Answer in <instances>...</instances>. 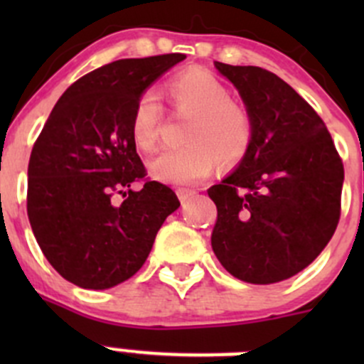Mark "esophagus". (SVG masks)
I'll use <instances>...</instances> for the list:
<instances>
[{
  "label": "esophagus",
  "mask_w": 364,
  "mask_h": 364,
  "mask_svg": "<svg viewBox=\"0 0 364 364\" xmlns=\"http://www.w3.org/2000/svg\"><path fill=\"white\" fill-rule=\"evenodd\" d=\"M176 193H178V197H179V200H181V203H186V200H190V197H192L193 193H196V190L178 188V190H176Z\"/></svg>",
  "instance_id": "34e87169"
}]
</instances>
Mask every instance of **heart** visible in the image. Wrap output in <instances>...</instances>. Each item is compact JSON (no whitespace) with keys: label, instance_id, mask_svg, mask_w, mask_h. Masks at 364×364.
<instances>
[{"label":"heart","instance_id":"1","mask_svg":"<svg viewBox=\"0 0 364 364\" xmlns=\"http://www.w3.org/2000/svg\"><path fill=\"white\" fill-rule=\"evenodd\" d=\"M171 107L190 116L185 127V148L168 149L149 161V174L167 185H196L211 174L215 160L223 167L237 164L248 153L253 123L248 109L230 98L225 84L203 68H190L167 84ZM161 107L149 91L135 100L130 135L142 151L159 144Z\"/></svg>","mask_w":364,"mask_h":364}]
</instances>
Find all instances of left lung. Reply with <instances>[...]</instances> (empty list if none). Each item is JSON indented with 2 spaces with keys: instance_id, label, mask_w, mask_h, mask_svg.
I'll return each instance as SVG.
<instances>
[{
  "instance_id": "left-lung-1",
  "label": "left lung",
  "mask_w": 364,
  "mask_h": 364,
  "mask_svg": "<svg viewBox=\"0 0 364 364\" xmlns=\"http://www.w3.org/2000/svg\"><path fill=\"white\" fill-rule=\"evenodd\" d=\"M215 67L252 116L250 149L211 186V247L232 277L277 284L310 266L335 234L343 164L324 121L285 80L260 67Z\"/></svg>"
}]
</instances>
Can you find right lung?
Returning a JSON list of instances; mask_svg holds the SVG:
<instances>
[{
  "instance_id": "right-lung-1",
  "label": "right lung",
  "mask_w": 364,
  "mask_h": 364,
  "mask_svg": "<svg viewBox=\"0 0 364 364\" xmlns=\"http://www.w3.org/2000/svg\"><path fill=\"white\" fill-rule=\"evenodd\" d=\"M185 58L119 60L86 73L61 95L35 141L29 223L50 266L77 287L104 291L134 277L179 208L167 185L146 178L130 117L146 87ZM134 182L145 186L135 193Z\"/></svg>"
}]
</instances>
